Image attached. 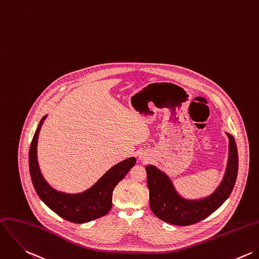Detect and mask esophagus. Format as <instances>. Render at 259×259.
Masks as SVG:
<instances>
[{
  "instance_id": "34e87169",
  "label": "esophagus",
  "mask_w": 259,
  "mask_h": 259,
  "mask_svg": "<svg viewBox=\"0 0 259 259\" xmlns=\"http://www.w3.org/2000/svg\"><path fill=\"white\" fill-rule=\"evenodd\" d=\"M140 159H141L142 161H147V160H148V155H146V154H141V155H140Z\"/></svg>"
}]
</instances>
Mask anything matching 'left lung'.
Listing matches in <instances>:
<instances>
[{"label":"left lung","mask_w":259,"mask_h":259,"mask_svg":"<svg viewBox=\"0 0 259 259\" xmlns=\"http://www.w3.org/2000/svg\"><path fill=\"white\" fill-rule=\"evenodd\" d=\"M229 139V157L226 172L215 192L203 199L187 200L181 197L172 186L171 179L153 165L146 167L147 185L150 191V207L161 220L172 225L195 224L215 212L230 196L238 172V153L234 138Z\"/></svg>","instance_id":"1"}]
</instances>
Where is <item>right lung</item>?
Returning <instances> with one entry per match:
<instances>
[{"label":"right lung","mask_w":259,"mask_h":259,"mask_svg":"<svg viewBox=\"0 0 259 259\" xmlns=\"http://www.w3.org/2000/svg\"><path fill=\"white\" fill-rule=\"evenodd\" d=\"M46 116L40 120L29 151V169L36 193L52 211L70 222L85 223L106 215L112 206L114 187L136 165V158L132 157L113 166L82 193L66 194L56 191L43 178L37 161L38 136Z\"/></svg>","instance_id":"add662e5"}]
</instances>
